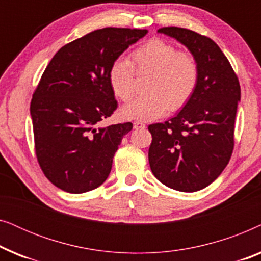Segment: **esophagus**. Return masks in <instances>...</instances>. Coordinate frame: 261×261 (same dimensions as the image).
Instances as JSON below:
<instances>
[{
	"label": "esophagus",
	"instance_id": "obj_1",
	"mask_svg": "<svg viewBox=\"0 0 261 261\" xmlns=\"http://www.w3.org/2000/svg\"><path fill=\"white\" fill-rule=\"evenodd\" d=\"M133 126H134V129H140V128H145L146 124L142 122V121H135Z\"/></svg>",
	"mask_w": 261,
	"mask_h": 261
}]
</instances>
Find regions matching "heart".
I'll return each instance as SVG.
<instances>
[{"mask_svg":"<svg viewBox=\"0 0 261 261\" xmlns=\"http://www.w3.org/2000/svg\"><path fill=\"white\" fill-rule=\"evenodd\" d=\"M152 71L147 94L139 96L122 108L130 120L149 121L163 116L167 110H179L190 101L197 88L199 67L195 56L178 51L162 39H151L132 52L130 60L119 58L109 69V83L114 94L129 101L135 91L134 67Z\"/></svg>","mask_w":261,"mask_h":261,"instance_id":"heart-1","label":"heart"}]
</instances>
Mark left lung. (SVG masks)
I'll use <instances>...</instances> for the list:
<instances>
[{
  "label": "left lung",
  "mask_w": 261,
  "mask_h": 261,
  "mask_svg": "<svg viewBox=\"0 0 261 261\" xmlns=\"http://www.w3.org/2000/svg\"><path fill=\"white\" fill-rule=\"evenodd\" d=\"M158 32L187 46L197 60L199 77L190 101L176 116L148 126L149 166L166 187L195 192L212 184L229 163L240 83L229 60L210 38L179 27Z\"/></svg>",
  "instance_id": "1"
}]
</instances>
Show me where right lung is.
Segmentation results:
<instances>
[{
	"instance_id": "1",
	"label": "right lung",
	"mask_w": 261,
	"mask_h": 261,
	"mask_svg": "<svg viewBox=\"0 0 261 261\" xmlns=\"http://www.w3.org/2000/svg\"><path fill=\"white\" fill-rule=\"evenodd\" d=\"M147 30L107 27L63 46L48 63L31 102L34 147L46 178L70 194L105 183L132 122L99 127L117 108L112 64Z\"/></svg>"
}]
</instances>
